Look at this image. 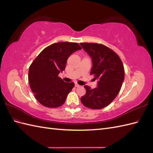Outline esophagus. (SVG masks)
Wrapping results in <instances>:
<instances>
[{
    "label": "esophagus",
    "mask_w": 153,
    "mask_h": 153,
    "mask_svg": "<svg viewBox=\"0 0 153 153\" xmlns=\"http://www.w3.org/2000/svg\"><path fill=\"white\" fill-rule=\"evenodd\" d=\"M75 86L76 87H79L80 85H78V84H75Z\"/></svg>",
    "instance_id": "34e87169"
}]
</instances>
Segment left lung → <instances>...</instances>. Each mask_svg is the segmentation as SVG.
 Listing matches in <instances>:
<instances>
[{
	"instance_id": "1",
	"label": "left lung",
	"mask_w": 153,
	"mask_h": 153,
	"mask_svg": "<svg viewBox=\"0 0 153 153\" xmlns=\"http://www.w3.org/2000/svg\"><path fill=\"white\" fill-rule=\"evenodd\" d=\"M92 59L91 75L98 80V87L92 89L85 85V94L82 103L87 108L101 109L108 106L120 91L124 79V70L121 59L112 50L98 43H80Z\"/></svg>"
}]
</instances>
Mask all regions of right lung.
Returning a JSON list of instances; mask_svg holds the SVG:
<instances>
[{
	"instance_id": "1",
	"label": "right lung",
	"mask_w": 153,
	"mask_h": 153,
	"mask_svg": "<svg viewBox=\"0 0 153 153\" xmlns=\"http://www.w3.org/2000/svg\"><path fill=\"white\" fill-rule=\"evenodd\" d=\"M81 49L76 43H53L45 48L32 62L29 69V85L41 105L57 108L65 102L75 84L64 82L58 75L64 71L69 57Z\"/></svg>"
}]
</instances>
